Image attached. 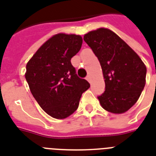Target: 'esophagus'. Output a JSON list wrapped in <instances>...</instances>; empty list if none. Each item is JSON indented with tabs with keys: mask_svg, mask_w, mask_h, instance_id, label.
<instances>
[{
	"mask_svg": "<svg viewBox=\"0 0 156 156\" xmlns=\"http://www.w3.org/2000/svg\"><path fill=\"white\" fill-rule=\"evenodd\" d=\"M86 80H88V81L89 82V83H90V82H91V77H90V76H87V77H86Z\"/></svg>",
	"mask_w": 156,
	"mask_h": 156,
	"instance_id": "esophagus-1",
	"label": "esophagus"
}]
</instances>
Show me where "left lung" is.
I'll use <instances>...</instances> for the list:
<instances>
[{"label":"left lung","instance_id":"obj_1","mask_svg":"<svg viewBox=\"0 0 156 156\" xmlns=\"http://www.w3.org/2000/svg\"><path fill=\"white\" fill-rule=\"evenodd\" d=\"M84 41L99 60L106 90L98 97L102 107L122 114L137 102L146 84L147 67L137 54L112 30L89 32Z\"/></svg>","mask_w":156,"mask_h":156}]
</instances>
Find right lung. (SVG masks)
I'll list each match as a JSON object with an SVG mask.
<instances>
[{
	"label": "right lung",
	"mask_w": 156,
	"mask_h": 156,
	"mask_svg": "<svg viewBox=\"0 0 156 156\" xmlns=\"http://www.w3.org/2000/svg\"><path fill=\"white\" fill-rule=\"evenodd\" d=\"M81 36L58 33L44 42L27 62L25 78L40 107L55 119H65L79 107L90 87L80 79L71 59L81 48Z\"/></svg>",
	"instance_id": "right-lung-1"
}]
</instances>
